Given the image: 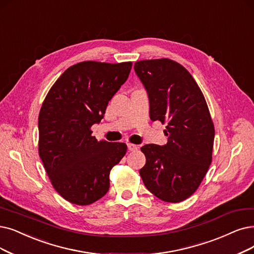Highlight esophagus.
<instances>
[{"label": "esophagus", "mask_w": 254, "mask_h": 254, "mask_svg": "<svg viewBox=\"0 0 254 254\" xmlns=\"http://www.w3.org/2000/svg\"><path fill=\"white\" fill-rule=\"evenodd\" d=\"M127 147H128V150H129V151H135V150H137V148H138L136 145L130 144V143L127 144Z\"/></svg>", "instance_id": "obj_1"}]
</instances>
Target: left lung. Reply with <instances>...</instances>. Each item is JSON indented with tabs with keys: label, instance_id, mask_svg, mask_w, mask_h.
I'll use <instances>...</instances> for the list:
<instances>
[{
	"label": "left lung",
	"instance_id": "left-lung-1",
	"mask_svg": "<svg viewBox=\"0 0 254 254\" xmlns=\"http://www.w3.org/2000/svg\"><path fill=\"white\" fill-rule=\"evenodd\" d=\"M134 72L149 98L152 121L166 123V145L140 148L139 174L157 198L177 203L200 186L211 162L215 128L203 94L188 70L171 59L141 60Z\"/></svg>",
	"mask_w": 254,
	"mask_h": 254
}]
</instances>
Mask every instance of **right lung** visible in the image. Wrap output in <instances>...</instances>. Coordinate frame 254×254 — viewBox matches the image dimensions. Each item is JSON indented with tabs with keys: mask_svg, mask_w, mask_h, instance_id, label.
<instances>
[{
	"mask_svg": "<svg viewBox=\"0 0 254 254\" xmlns=\"http://www.w3.org/2000/svg\"><path fill=\"white\" fill-rule=\"evenodd\" d=\"M132 63H79L51 87L38 117L39 156L54 189L87 205L109 190L110 170L127 151L124 143L98 141L92 127L129 76Z\"/></svg>",
	"mask_w": 254,
	"mask_h": 254,
	"instance_id": "right-lung-1",
	"label": "right lung"
}]
</instances>
